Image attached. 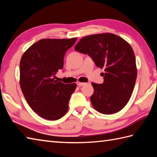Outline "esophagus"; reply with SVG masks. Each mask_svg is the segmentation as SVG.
<instances>
[{"instance_id":"34e87169","label":"esophagus","mask_w":157,"mask_h":157,"mask_svg":"<svg viewBox=\"0 0 157 157\" xmlns=\"http://www.w3.org/2000/svg\"><path fill=\"white\" fill-rule=\"evenodd\" d=\"M86 84V83H84V82H77V85H78V86H84Z\"/></svg>"}]
</instances>
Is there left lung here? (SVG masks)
<instances>
[{
  "mask_svg": "<svg viewBox=\"0 0 157 157\" xmlns=\"http://www.w3.org/2000/svg\"><path fill=\"white\" fill-rule=\"evenodd\" d=\"M75 50L88 54L96 65L104 69V82L92 83L93 107L105 115L117 113L129 101L137 78L134 51L124 39L111 33L85 36Z\"/></svg>",
  "mask_w": 157,
  "mask_h": 157,
  "instance_id": "1",
  "label": "left lung"
}]
</instances>
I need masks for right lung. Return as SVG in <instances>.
Returning a JSON list of instances; mask_svg holds the SVG:
<instances>
[{"label":"right lung","mask_w":157,"mask_h":157,"mask_svg":"<svg viewBox=\"0 0 157 157\" xmlns=\"http://www.w3.org/2000/svg\"><path fill=\"white\" fill-rule=\"evenodd\" d=\"M76 40V38L42 39L22 55L20 87L29 106L42 118L55 121L67 112L77 84L57 82L55 75L63 69L66 51Z\"/></svg>","instance_id":"right-lung-1"}]
</instances>
